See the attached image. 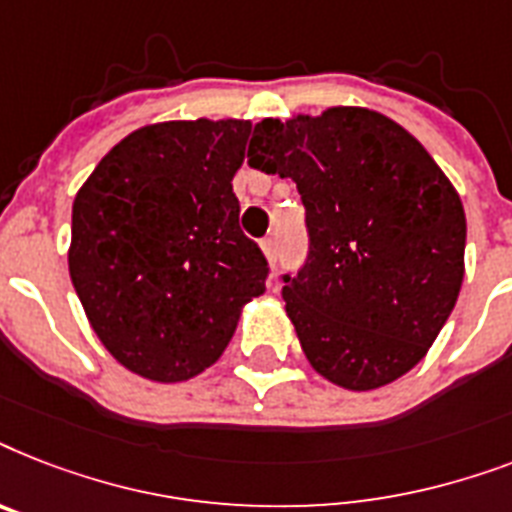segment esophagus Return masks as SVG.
<instances>
[{"label": "esophagus", "instance_id": "esophagus-1", "mask_svg": "<svg viewBox=\"0 0 512 512\" xmlns=\"http://www.w3.org/2000/svg\"><path fill=\"white\" fill-rule=\"evenodd\" d=\"M261 251H264V256L269 259V264L275 267L277 264V240L275 237H264V240H261Z\"/></svg>", "mask_w": 512, "mask_h": 512}]
</instances>
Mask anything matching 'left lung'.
<instances>
[{"label":"left lung","instance_id":"1","mask_svg":"<svg viewBox=\"0 0 512 512\" xmlns=\"http://www.w3.org/2000/svg\"><path fill=\"white\" fill-rule=\"evenodd\" d=\"M248 163L296 182L309 253L282 275L306 359L370 391L425 357L465 275L460 195L407 129L367 108L253 126Z\"/></svg>","mask_w":512,"mask_h":512}]
</instances>
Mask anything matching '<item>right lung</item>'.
<instances>
[{"label": "right lung", "mask_w": 512, "mask_h": 512, "mask_svg": "<svg viewBox=\"0 0 512 512\" xmlns=\"http://www.w3.org/2000/svg\"><path fill=\"white\" fill-rule=\"evenodd\" d=\"M251 121H166L118 142L73 200V288L102 346L142 378L211 367L269 264L240 230L232 177Z\"/></svg>", "instance_id": "add662e5"}]
</instances>
